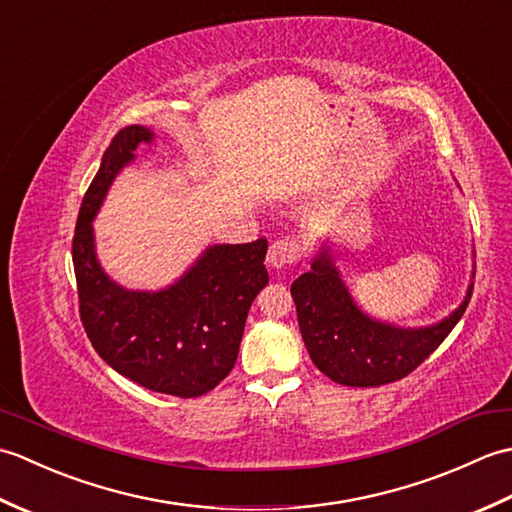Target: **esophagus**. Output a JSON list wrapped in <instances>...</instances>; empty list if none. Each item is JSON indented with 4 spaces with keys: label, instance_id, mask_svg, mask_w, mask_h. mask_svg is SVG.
<instances>
[{
    "label": "esophagus",
    "instance_id": "obj_1",
    "mask_svg": "<svg viewBox=\"0 0 512 512\" xmlns=\"http://www.w3.org/2000/svg\"><path fill=\"white\" fill-rule=\"evenodd\" d=\"M301 257V248L295 239H277V242L268 248L266 262L273 270H281L284 266L297 264Z\"/></svg>",
    "mask_w": 512,
    "mask_h": 512
}]
</instances>
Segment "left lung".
<instances>
[{"instance_id":"obj_1","label":"left lung","mask_w":512,"mask_h":512,"mask_svg":"<svg viewBox=\"0 0 512 512\" xmlns=\"http://www.w3.org/2000/svg\"><path fill=\"white\" fill-rule=\"evenodd\" d=\"M299 330L312 363L334 383L378 387L411 374L447 339L469 306L473 284L458 310L427 328H398L356 306L330 244H323L308 273L292 281Z\"/></svg>"}]
</instances>
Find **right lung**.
<instances>
[{
  "mask_svg": "<svg viewBox=\"0 0 512 512\" xmlns=\"http://www.w3.org/2000/svg\"><path fill=\"white\" fill-rule=\"evenodd\" d=\"M151 143L154 132L143 125L121 129L81 202L72 239L79 312L94 350L118 374L158 394L195 398L220 385L237 361L250 303L268 284V242L209 246L162 290H127L107 277L92 220L118 171Z\"/></svg>",
  "mask_w": 512,
  "mask_h": 512,
  "instance_id": "add662e5",
  "label": "right lung"
}]
</instances>
